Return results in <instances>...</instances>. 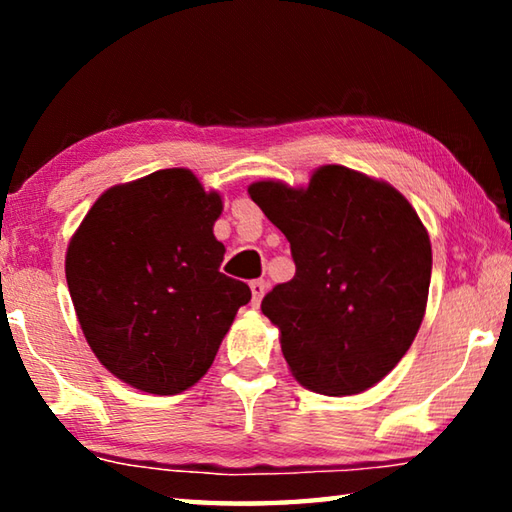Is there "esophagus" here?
Listing matches in <instances>:
<instances>
[{"mask_svg": "<svg viewBox=\"0 0 512 512\" xmlns=\"http://www.w3.org/2000/svg\"><path fill=\"white\" fill-rule=\"evenodd\" d=\"M266 280H253L250 282V291H253V305H259V302H262V298H264V293H266Z\"/></svg>", "mask_w": 512, "mask_h": 512, "instance_id": "34e87169", "label": "esophagus"}]
</instances>
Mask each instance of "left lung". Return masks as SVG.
I'll list each match as a JSON object with an SVG mask.
<instances>
[{
  "label": "left lung",
  "instance_id": "left-lung-1",
  "mask_svg": "<svg viewBox=\"0 0 512 512\" xmlns=\"http://www.w3.org/2000/svg\"><path fill=\"white\" fill-rule=\"evenodd\" d=\"M248 194L296 262L262 300L293 377L323 395L375 386L427 309L431 241L418 214L395 187L341 164L320 167L307 189L262 180Z\"/></svg>",
  "mask_w": 512,
  "mask_h": 512
}]
</instances>
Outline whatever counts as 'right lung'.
Instances as JSON below:
<instances>
[{"label": "right lung", "mask_w": 512, "mask_h": 512, "mask_svg": "<svg viewBox=\"0 0 512 512\" xmlns=\"http://www.w3.org/2000/svg\"><path fill=\"white\" fill-rule=\"evenodd\" d=\"M221 207L192 171L162 169L101 194L69 241L65 275L85 339L144 393L194 386L250 300L246 282L219 271Z\"/></svg>", "instance_id": "right-lung-1"}]
</instances>
